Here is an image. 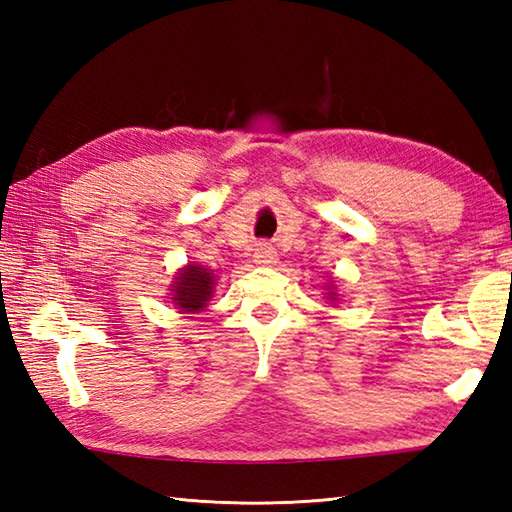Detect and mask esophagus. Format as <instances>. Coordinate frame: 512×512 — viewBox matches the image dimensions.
Wrapping results in <instances>:
<instances>
[{
  "mask_svg": "<svg viewBox=\"0 0 512 512\" xmlns=\"http://www.w3.org/2000/svg\"><path fill=\"white\" fill-rule=\"evenodd\" d=\"M253 257H255V264H259V266H273V264H277V250L270 246V244H266V242L257 244Z\"/></svg>",
  "mask_w": 512,
  "mask_h": 512,
  "instance_id": "34e87169",
  "label": "esophagus"
}]
</instances>
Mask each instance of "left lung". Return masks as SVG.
<instances>
[{
    "label": "left lung",
    "instance_id": "1",
    "mask_svg": "<svg viewBox=\"0 0 512 512\" xmlns=\"http://www.w3.org/2000/svg\"><path fill=\"white\" fill-rule=\"evenodd\" d=\"M328 299H330V301H336V299H339V295H336V290H334V286H332V284L328 286Z\"/></svg>",
    "mask_w": 512,
    "mask_h": 512
}]
</instances>
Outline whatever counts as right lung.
Masks as SVG:
<instances>
[{
    "label": "right lung",
    "mask_w": 512,
    "mask_h": 512,
    "mask_svg": "<svg viewBox=\"0 0 512 512\" xmlns=\"http://www.w3.org/2000/svg\"><path fill=\"white\" fill-rule=\"evenodd\" d=\"M215 275L209 268L200 264H189L180 268V273L173 277L171 284V301L182 312H200L213 297Z\"/></svg>",
    "instance_id": "obj_1"
}]
</instances>
